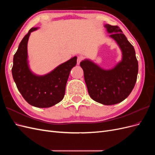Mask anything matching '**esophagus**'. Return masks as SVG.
I'll list each match as a JSON object with an SVG mask.
<instances>
[{
    "label": "esophagus",
    "mask_w": 155,
    "mask_h": 155,
    "mask_svg": "<svg viewBox=\"0 0 155 155\" xmlns=\"http://www.w3.org/2000/svg\"><path fill=\"white\" fill-rule=\"evenodd\" d=\"M84 59V58L83 57V56H78V59H77V64H80V63Z\"/></svg>",
    "instance_id": "1"
}]
</instances>
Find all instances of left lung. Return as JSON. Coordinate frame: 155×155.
Listing matches in <instances>:
<instances>
[{"instance_id": "1", "label": "left lung", "mask_w": 155, "mask_h": 155, "mask_svg": "<svg viewBox=\"0 0 155 155\" xmlns=\"http://www.w3.org/2000/svg\"><path fill=\"white\" fill-rule=\"evenodd\" d=\"M110 37L122 51V61L112 70H105L90 61L80 63L88 92L93 100L103 105L118 104L132 92L137 79L138 63L135 50L118 26L105 25Z\"/></svg>"}]
</instances>
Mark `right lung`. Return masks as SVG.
<instances>
[{
	"instance_id": "add662e5",
	"label": "right lung",
	"mask_w": 155,
	"mask_h": 155,
	"mask_svg": "<svg viewBox=\"0 0 155 155\" xmlns=\"http://www.w3.org/2000/svg\"><path fill=\"white\" fill-rule=\"evenodd\" d=\"M32 28L24 37L13 56L12 76L18 91L31 105L47 108L58 104L65 94V87L71 69L76 66L74 57L44 76H37L29 70L27 63V43Z\"/></svg>"
}]
</instances>
